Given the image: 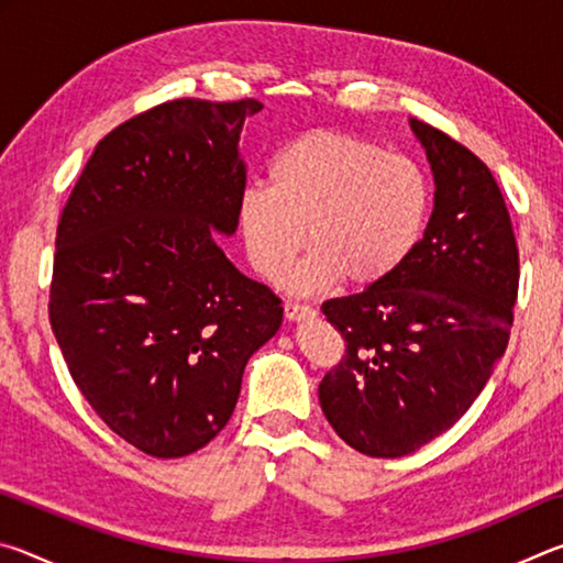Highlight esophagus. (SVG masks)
Wrapping results in <instances>:
<instances>
[{
	"instance_id": "1",
	"label": "esophagus",
	"mask_w": 563,
	"mask_h": 563,
	"mask_svg": "<svg viewBox=\"0 0 563 563\" xmlns=\"http://www.w3.org/2000/svg\"><path fill=\"white\" fill-rule=\"evenodd\" d=\"M285 318L290 322H300V320H310L316 318V310L310 305H300V302H285Z\"/></svg>"
}]
</instances>
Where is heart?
I'll list each match as a JSON object with an SVG mask.
<instances>
[{"mask_svg":"<svg viewBox=\"0 0 563 563\" xmlns=\"http://www.w3.org/2000/svg\"><path fill=\"white\" fill-rule=\"evenodd\" d=\"M427 221L424 170L335 129L283 144L268 164V188H245L238 201L245 255L263 278L278 280L308 238L316 245L288 280L302 295L340 278L362 288L389 280L422 243Z\"/></svg>","mask_w":563,"mask_h":563,"instance_id":"b5f03b06","label":"heart"}]
</instances>
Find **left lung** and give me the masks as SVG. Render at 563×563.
<instances>
[{
	"instance_id": "left-lung-1",
	"label": "left lung",
	"mask_w": 563,
	"mask_h": 563,
	"mask_svg": "<svg viewBox=\"0 0 563 563\" xmlns=\"http://www.w3.org/2000/svg\"><path fill=\"white\" fill-rule=\"evenodd\" d=\"M434 176L422 243L393 278L322 302L345 357L322 377L332 430L367 456H405L450 430L504 355L519 290V251L484 161L409 119Z\"/></svg>"
}]
</instances>
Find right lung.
<instances>
[{
    "label": "right lung",
    "instance_id": "obj_1",
    "mask_svg": "<svg viewBox=\"0 0 563 563\" xmlns=\"http://www.w3.org/2000/svg\"><path fill=\"white\" fill-rule=\"evenodd\" d=\"M261 101L178 99L99 141L56 228L49 320L76 387L158 460L223 430L247 360L283 322L225 258L245 190L241 131Z\"/></svg>",
    "mask_w": 563,
    "mask_h": 563
}]
</instances>
